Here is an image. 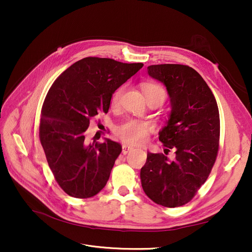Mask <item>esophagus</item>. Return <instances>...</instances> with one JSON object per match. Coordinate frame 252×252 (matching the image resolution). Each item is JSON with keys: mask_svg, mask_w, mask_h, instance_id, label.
<instances>
[{"mask_svg": "<svg viewBox=\"0 0 252 252\" xmlns=\"http://www.w3.org/2000/svg\"><path fill=\"white\" fill-rule=\"evenodd\" d=\"M134 148L133 147H131V146H129V145H126V144H124L123 145V153L126 155V153H128L129 151H131V150H133Z\"/></svg>", "mask_w": 252, "mask_h": 252, "instance_id": "obj_1", "label": "esophagus"}]
</instances>
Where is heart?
Returning <instances> with one entry per match:
<instances>
[{"instance_id":"obj_1","label":"heart","mask_w":252,"mask_h":252,"mask_svg":"<svg viewBox=\"0 0 252 252\" xmlns=\"http://www.w3.org/2000/svg\"><path fill=\"white\" fill-rule=\"evenodd\" d=\"M141 87L148 102L156 99H159L162 102L164 101L166 97V93L162 87L153 83H144L142 84ZM124 91L125 87H121L115 91L112 96V104L114 106L118 105L119 102H121ZM151 129L152 126L148 123L129 121L119 126L117 129V133L123 141L131 145H140L146 141L147 136L151 131Z\"/></svg>"}]
</instances>
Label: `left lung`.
<instances>
[{
	"label": "left lung",
	"mask_w": 252,
	"mask_h": 252,
	"mask_svg": "<svg viewBox=\"0 0 252 252\" xmlns=\"http://www.w3.org/2000/svg\"><path fill=\"white\" fill-rule=\"evenodd\" d=\"M148 74L161 82L171 111L159 131L165 154L147 153L141 183L152 201L165 207L188 203L207 180L219 151L220 113L216 98L202 76L182 64H158ZM176 151L174 161L166 156Z\"/></svg>",
	"instance_id": "obj_1"
}]
</instances>
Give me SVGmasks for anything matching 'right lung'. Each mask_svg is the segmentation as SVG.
I'll list each match as a JSON object with an SVG mask.
<instances>
[{
	"instance_id": "obj_1",
	"label": "right lung",
	"mask_w": 252,
	"mask_h": 252,
	"mask_svg": "<svg viewBox=\"0 0 252 252\" xmlns=\"http://www.w3.org/2000/svg\"><path fill=\"white\" fill-rule=\"evenodd\" d=\"M143 63L87 57L73 63L51 86L45 98L39 141L61 189L74 198H90L107 183L122 145L106 139L89 144L90 119L107 113L112 94Z\"/></svg>"
}]
</instances>
